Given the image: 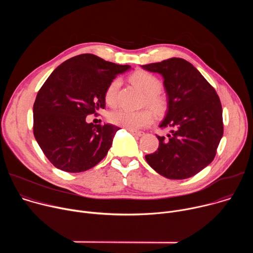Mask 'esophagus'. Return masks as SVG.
Returning a JSON list of instances; mask_svg holds the SVG:
<instances>
[{
  "label": "esophagus",
  "mask_w": 253,
  "mask_h": 253,
  "mask_svg": "<svg viewBox=\"0 0 253 253\" xmlns=\"http://www.w3.org/2000/svg\"><path fill=\"white\" fill-rule=\"evenodd\" d=\"M129 132H130L132 135H134V136H138V137H141V136H143V135H144V132H142V131H134V130H129Z\"/></svg>",
  "instance_id": "1"
}]
</instances>
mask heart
Here are the masks:
<instances>
[{"mask_svg": "<svg viewBox=\"0 0 253 253\" xmlns=\"http://www.w3.org/2000/svg\"><path fill=\"white\" fill-rule=\"evenodd\" d=\"M130 81L145 93L146 102L156 110H161L165 105L164 98L158 92L161 87L160 80L146 71H137L130 76ZM120 80H113L105 91V102L114 107L117 104V92L120 87ZM154 120V114L148 109L132 111L119 109L111 113V123L128 130H138L150 125Z\"/></svg>", "mask_w": 253, "mask_h": 253, "instance_id": "b5f03b06", "label": "heart"}]
</instances>
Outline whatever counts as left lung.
<instances>
[{
	"label": "left lung",
	"instance_id": "left-lung-1",
	"mask_svg": "<svg viewBox=\"0 0 253 253\" xmlns=\"http://www.w3.org/2000/svg\"><path fill=\"white\" fill-rule=\"evenodd\" d=\"M142 68L164 78L168 110L160 127H171L168 138L157 135L159 147L145 159L166 178L192 177L213 161L222 138L220 99L200 72L184 59L170 58Z\"/></svg>",
	"mask_w": 253,
	"mask_h": 253
}]
</instances>
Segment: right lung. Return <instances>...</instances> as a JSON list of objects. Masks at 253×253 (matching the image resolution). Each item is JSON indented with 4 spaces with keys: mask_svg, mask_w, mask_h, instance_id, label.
Segmentation results:
<instances>
[{
    "mask_svg": "<svg viewBox=\"0 0 253 253\" xmlns=\"http://www.w3.org/2000/svg\"><path fill=\"white\" fill-rule=\"evenodd\" d=\"M129 65L82 54L58 66L36 97L34 136L58 169L77 173L97 165L110 149L120 129L87 123L86 117L105 108V91Z\"/></svg>",
    "mask_w": 253,
    "mask_h": 253,
    "instance_id": "1",
    "label": "right lung"
}]
</instances>
